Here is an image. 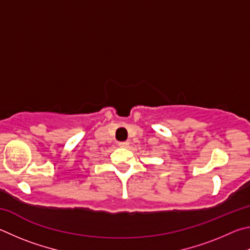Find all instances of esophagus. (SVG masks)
Returning <instances> with one entry per match:
<instances>
[{
  "mask_svg": "<svg viewBox=\"0 0 250 250\" xmlns=\"http://www.w3.org/2000/svg\"><path fill=\"white\" fill-rule=\"evenodd\" d=\"M129 145L128 142H118V146L122 148H127Z\"/></svg>",
  "mask_w": 250,
  "mask_h": 250,
  "instance_id": "34e87169",
  "label": "esophagus"
}]
</instances>
